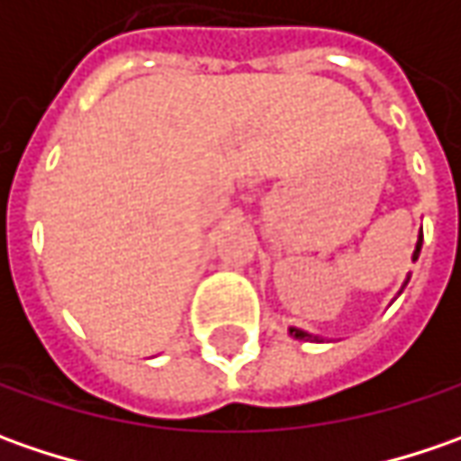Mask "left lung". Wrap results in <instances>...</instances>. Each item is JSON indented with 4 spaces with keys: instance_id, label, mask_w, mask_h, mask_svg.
Listing matches in <instances>:
<instances>
[{
    "instance_id": "8db88e82",
    "label": "left lung",
    "mask_w": 461,
    "mask_h": 461,
    "mask_svg": "<svg viewBox=\"0 0 461 461\" xmlns=\"http://www.w3.org/2000/svg\"><path fill=\"white\" fill-rule=\"evenodd\" d=\"M420 243H423V233L418 236L416 251H413V261H416L418 254H420ZM408 279H411V276H408ZM408 279H405V285H408ZM405 285H402V287H405ZM400 293H402V290H400ZM290 333H293L294 339H305V341H321L318 336H310V333H305V330H300V328H290Z\"/></svg>"
}]
</instances>
